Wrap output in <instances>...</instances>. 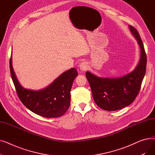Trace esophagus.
I'll use <instances>...</instances> for the list:
<instances>
[{"label":"esophagus","instance_id":"esophagus-1","mask_svg":"<svg viewBox=\"0 0 155 155\" xmlns=\"http://www.w3.org/2000/svg\"><path fill=\"white\" fill-rule=\"evenodd\" d=\"M87 67H88V64L85 61H82L80 63V65H79V68L80 69L81 71H85L87 69Z\"/></svg>","mask_w":155,"mask_h":155}]
</instances>
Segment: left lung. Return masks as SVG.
<instances>
[{
    "instance_id": "1",
    "label": "left lung",
    "mask_w": 155,
    "mask_h": 155,
    "mask_svg": "<svg viewBox=\"0 0 155 155\" xmlns=\"http://www.w3.org/2000/svg\"><path fill=\"white\" fill-rule=\"evenodd\" d=\"M129 28L141 50L136 68L120 77H100L88 71L85 73L95 104L105 110H117L131 104L140 92L145 75L147 59L143 43L137 31L130 25Z\"/></svg>"
}]
</instances>
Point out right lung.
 <instances>
[{
	"mask_svg": "<svg viewBox=\"0 0 155 155\" xmlns=\"http://www.w3.org/2000/svg\"><path fill=\"white\" fill-rule=\"evenodd\" d=\"M10 70L20 101L32 112L46 118L58 117L67 111L70 105V91L78 73L75 68L64 71L46 87L38 91L24 88L19 82L12 67Z\"/></svg>",
	"mask_w": 155,
	"mask_h": 155,
	"instance_id": "obj_1",
	"label": "right lung"
}]
</instances>
